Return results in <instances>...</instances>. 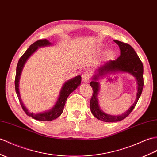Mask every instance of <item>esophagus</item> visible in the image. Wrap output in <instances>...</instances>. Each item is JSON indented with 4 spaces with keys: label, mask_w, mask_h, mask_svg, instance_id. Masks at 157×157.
<instances>
[{
    "label": "esophagus",
    "mask_w": 157,
    "mask_h": 157,
    "mask_svg": "<svg viewBox=\"0 0 157 157\" xmlns=\"http://www.w3.org/2000/svg\"><path fill=\"white\" fill-rule=\"evenodd\" d=\"M82 79L83 82H87L90 79V74L87 71H84L82 75Z\"/></svg>",
    "instance_id": "esophagus-1"
}]
</instances>
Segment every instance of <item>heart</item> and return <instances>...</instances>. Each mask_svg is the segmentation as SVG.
I'll return each instance as SVG.
<instances>
[{
	"instance_id": "1",
	"label": "heart",
	"mask_w": 157,
	"mask_h": 157,
	"mask_svg": "<svg viewBox=\"0 0 157 157\" xmlns=\"http://www.w3.org/2000/svg\"><path fill=\"white\" fill-rule=\"evenodd\" d=\"M112 53H111V52H110V51H109V52H108V55H110Z\"/></svg>"
}]
</instances>
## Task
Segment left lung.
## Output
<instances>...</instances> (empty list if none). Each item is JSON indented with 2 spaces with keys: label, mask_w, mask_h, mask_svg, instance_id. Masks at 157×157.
<instances>
[{
  "label": "left lung",
  "mask_w": 157,
  "mask_h": 157,
  "mask_svg": "<svg viewBox=\"0 0 157 157\" xmlns=\"http://www.w3.org/2000/svg\"><path fill=\"white\" fill-rule=\"evenodd\" d=\"M114 41L117 43L120 47V56L116 60L110 61L105 63L102 67H100L98 69V71L101 75L103 74L104 72L107 71H121L130 73V74L134 75L137 80L138 92L135 102L124 114L119 116H112L102 112V110H101L99 105H98L97 95L98 91H99L100 86L99 83L96 81L98 79L97 76H95L94 78V80L90 83L93 90L92 96L91 98L90 102L91 112L96 118L106 122H118L126 118L130 114L131 112L133 110V109L136 105L142 92H143L144 86L143 65L140 58L138 57L137 53L128 43L119 41L117 40H114Z\"/></svg>",
  "instance_id": "1"
}]
</instances>
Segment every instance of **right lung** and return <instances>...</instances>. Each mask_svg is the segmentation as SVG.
Returning <instances> with one entry per match:
<instances>
[{"label":"right lung","mask_w":157,"mask_h":157,"mask_svg":"<svg viewBox=\"0 0 157 157\" xmlns=\"http://www.w3.org/2000/svg\"><path fill=\"white\" fill-rule=\"evenodd\" d=\"M51 43L47 39H39L38 41H35V43L29 47L27 50L24 53V54L21 57L19 61H18L17 66V71L15 75V79H14V86H15V90L17 95L19 98V102L24 112L26 113V114L29 116H31L35 120H40V121H52L53 120L56 119L57 118L62 114L63 108L65 106V102L67 99L69 95L74 91L77 87L80 84L82 81V77L80 75L77 76L75 78H73L68 82L65 83L63 87H62L61 91L60 92V95L56 105L53 107L52 110L49 112H46L44 113H33L29 112L27 108L25 106L24 104L21 100V98L20 96L19 90V82L20 75L21 74L22 70L24 66V64L26 62L27 59L29 57L32 53H33L39 47H43L46 45H49Z\"/></svg>","instance_id":"add662e5"}]
</instances>
